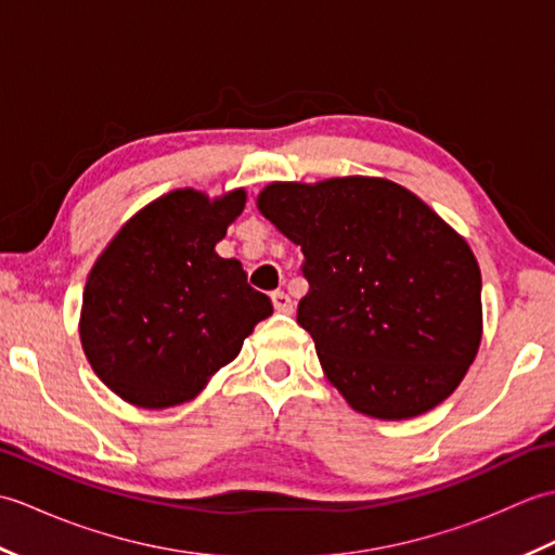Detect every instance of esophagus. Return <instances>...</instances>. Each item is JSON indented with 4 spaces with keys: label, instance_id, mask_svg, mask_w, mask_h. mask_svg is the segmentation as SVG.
<instances>
[{
    "label": "esophagus",
    "instance_id": "34e87169",
    "mask_svg": "<svg viewBox=\"0 0 555 555\" xmlns=\"http://www.w3.org/2000/svg\"><path fill=\"white\" fill-rule=\"evenodd\" d=\"M271 302H274V310L276 312H284V314L293 312V300H291L288 293H284V291L271 293Z\"/></svg>",
    "mask_w": 555,
    "mask_h": 555
}]
</instances>
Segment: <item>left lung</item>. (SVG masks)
Returning <instances> with one entry per match:
<instances>
[{
	"mask_svg": "<svg viewBox=\"0 0 555 555\" xmlns=\"http://www.w3.org/2000/svg\"><path fill=\"white\" fill-rule=\"evenodd\" d=\"M257 207L300 245L298 324L352 410L408 420L455 391L481 340V274L463 235L370 176L269 183Z\"/></svg>",
	"mask_w": 555,
	"mask_h": 555,
	"instance_id": "obj_1",
	"label": "left lung"
}]
</instances>
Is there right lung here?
<instances>
[{
	"instance_id": "obj_1",
	"label": "right lung",
	"mask_w": 555,
	"mask_h": 555,
	"mask_svg": "<svg viewBox=\"0 0 555 555\" xmlns=\"http://www.w3.org/2000/svg\"><path fill=\"white\" fill-rule=\"evenodd\" d=\"M243 207V188L215 199L179 188L128 219L90 269L80 344L131 405L193 400L274 312L238 259L215 253Z\"/></svg>"
}]
</instances>
